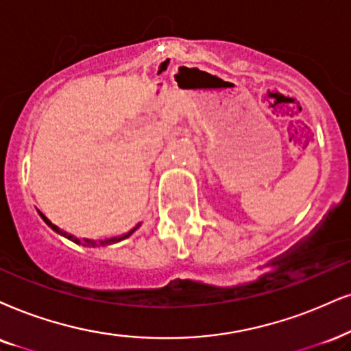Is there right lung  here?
Instances as JSON below:
<instances>
[{"label": "right lung", "instance_id": "add662e5", "mask_svg": "<svg viewBox=\"0 0 351 351\" xmlns=\"http://www.w3.org/2000/svg\"><path fill=\"white\" fill-rule=\"evenodd\" d=\"M40 214V217H42L43 219V221H45V223L48 225V227H50L51 230H55V232L58 233V234H61V237H64V238H68V239H71V241H74L76 243V245H82V246H86V247H100V246H106V245H112V243H118V241H121V239H124V238H128V237H131L132 233L136 232L137 228H139V225H137V227H134L131 230V232H128V233H124L123 237H114V238H108V239H101V241H95V239H87V238H84L82 241L79 238H76V237H73V234H69V233H66V232H63V230H60L56 227V225H53L50 220L47 219L45 215L42 214V212H38Z\"/></svg>", "mask_w": 351, "mask_h": 351}]
</instances>
